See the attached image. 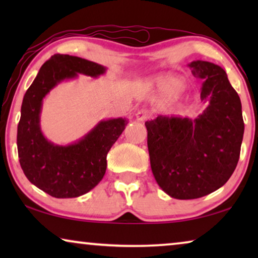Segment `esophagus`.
<instances>
[{"label":"esophagus","mask_w":258,"mask_h":258,"mask_svg":"<svg viewBox=\"0 0 258 258\" xmlns=\"http://www.w3.org/2000/svg\"><path fill=\"white\" fill-rule=\"evenodd\" d=\"M135 116L137 121H146L148 116H149V112H148V110H146V109H141V110L136 112Z\"/></svg>","instance_id":"1"}]
</instances>
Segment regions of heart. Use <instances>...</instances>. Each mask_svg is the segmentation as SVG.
I'll return each mask as SVG.
<instances>
[{
	"instance_id": "b5f03b06",
	"label": "heart",
	"mask_w": 258,
	"mask_h": 258,
	"mask_svg": "<svg viewBox=\"0 0 258 258\" xmlns=\"http://www.w3.org/2000/svg\"><path fill=\"white\" fill-rule=\"evenodd\" d=\"M153 87L158 94L164 97H174L181 94L185 88L184 80L174 75L160 76L154 80Z\"/></svg>"
}]
</instances>
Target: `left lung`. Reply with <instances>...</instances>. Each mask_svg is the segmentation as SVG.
<instances>
[{
    "mask_svg": "<svg viewBox=\"0 0 258 258\" xmlns=\"http://www.w3.org/2000/svg\"><path fill=\"white\" fill-rule=\"evenodd\" d=\"M209 102L195 119L157 116L146 122L150 165L157 184L172 199H200L220 189L237 165L244 134L242 104L227 73L215 63L192 61Z\"/></svg>",
    "mask_w": 258,
    "mask_h": 258,
    "instance_id": "obj_1",
    "label": "left lung"
}]
</instances>
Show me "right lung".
<instances>
[{
    "label": "right lung",
    "mask_w": 258,
    "mask_h": 258,
    "mask_svg": "<svg viewBox=\"0 0 258 258\" xmlns=\"http://www.w3.org/2000/svg\"><path fill=\"white\" fill-rule=\"evenodd\" d=\"M107 68L77 56L56 54L41 67L28 88L17 125V151L26 177L56 199H73L96 186L105 174L107 155L128 124L125 117L100 121L82 139L58 146L45 139L40 125L43 98L62 81L79 74L96 79Z\"/></svg>",
    "instance_id": "1"
}]
</instances>
